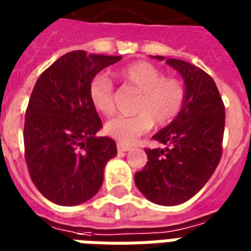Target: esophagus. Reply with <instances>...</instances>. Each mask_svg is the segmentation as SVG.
<instances>
[{"label": "esophagus", "mask_w": 251, "mask_h": 251, "mask_svg": "<svg viewBox=\"0 0 251 251\" xmlns=\"http://www.w3.org/2000/svg\"><path fill=\"white\" fill-rule=\"evenodd\" d=\"M117 149H118V152H127V151H130V147H126V145H122V144H117Z\"/></svg>", "instance_id": "esophagus-1"}]
</instances>
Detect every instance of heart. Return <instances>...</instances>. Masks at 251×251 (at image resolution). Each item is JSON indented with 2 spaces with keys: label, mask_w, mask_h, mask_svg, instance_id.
<instances>
[{
  "label": "heart",
  "mask_w": 251,
  "mask_h": 251,
  "mask_svg": "<svg viewBox=\"0 0 251 251\" xmlns=\"http://www.w3.org/2000/svg\"><path fill=\"white\" fill-rule=\"evenodd\" d=\"M122 82L140 91L133 117L118 115L106 122L104 131L122 145H130L156 125H168L180 114L185 100L184 84L152 63L137 62L117 72ZM88 97L95 109L104 115L114 111V86L109 77L97 75L88 86Z\"/></svg>",
  "instance_id": "heart-1"
}]
</instances>
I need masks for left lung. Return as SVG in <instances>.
<instances>
[{
	"label": "left lung",
	"instance_id": "8db88e82",
	"mask_svg": "<svg viewBox=\"0 0 251 251\" xmlns=\"http://www.w3.org/2000/svg\"><path fill=\"white\" fill-rule=\"evenodd\" d=\"M179 72L185 88L180 114L153 140L165 148L145 149L148 163L134 175L137 188L160 205H177L203 188L219 164L225 131V106L212 77L177 59L152 56Z\"/></svg>",
	"mask_w": 251,
	"mask_h": 251
}]
</instances>
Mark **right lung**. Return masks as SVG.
Here are the masks:
<instances>
[{"label": "right lung", "mask_w": 251, "mask_h": 251, "mask_svg": "<svg viewBox=\"0 0 251 251\" xmlns=\"http://www.w3.org/2000/svg\"><path fill=\"white\" fill-rule=\"evenodd\" d=\"M121 56L68 52L37 79L24 126L25 160L40 194L59 205L82 204L97 195L115 157L110 137L88 97L93 77Z\"/></svg>", "instance_id": "add662e5"}]
</instances>
